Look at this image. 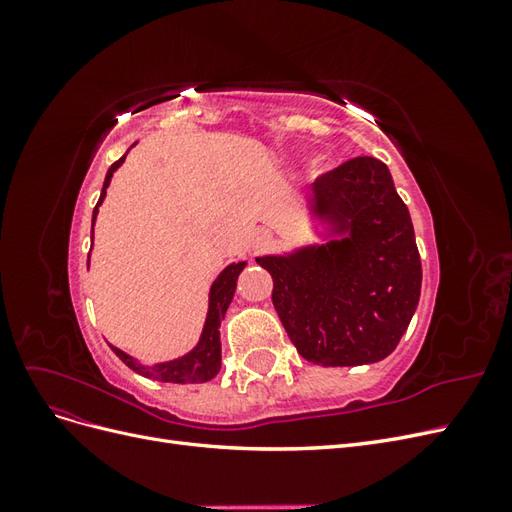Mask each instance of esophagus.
<instances>
[{
  "mask_svg": "<svg viewBox=\"0 0 512 512\" xmlns=\"http://www.w3.org/2000/svg\"><path fill=\"white\" fill-rule=\"evenodd\" d=\"M273 245V235H271V230H267V228H258L256 232H254V237H252V247L256 252H262V250H267V247H271Z\"/></svg>",
  "mask_w": 512,
  "mask_h": 512,
  "instance_id": "34e87169",
  "label": "esophagus"
}]
</instances>
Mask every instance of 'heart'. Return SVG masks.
Here are the masks:
<instances>
[{
    "label": "heart",
    "mask_w": 512,
    "mask_h": 512,
    "mask_svg": "<svg viewBox=\"0 0 512 512\" xmlns=\"http://www.w3.org/2000/svg\"><path fill=\"white\" fill-rule=\"evenodd\" d=\"M314 166H316V168H320V166H322V162H320V160H318V162H316V164H314Z\"/></svg>",
    "instance_id": "heart-1"
}]
</instances>
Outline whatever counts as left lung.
<instances>
[{"mask_svg":"<svg viewBox=\"0 0 512 512\" xmlns=\"http://www.w3.org/2000/svg\"><path fill=\"white\" fill-rule=\"evenodd\" d=\"M309 207L342 239L256 258L273 277L277 316L309 363H378L397 348L421 297L410 211L389 168L369 156L320 175Z\"/></svg>","mask_w":512,"mask_h":512,"instance_id":"1","label":"left lung"}]
</instances>
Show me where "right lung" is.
Masks as SVG:
<instances>
[{
  "label": "right lung",
  "instance_id": "obj_1",
  "mask_svg": "<svg viewBox=\"0 0 512 512\" xmlns=\"http://www.w3.org/2000/svg\"><path fill=\"white\" fill-rule=\"evenodd\" d=\"M123 160H126V156H121L111 168H108L104 185H102V192H100V200H98V205L94 209V222H96V215H98V207L102 205V200L106 196L108 183H111L113 173L123 164ZM243 267H245V262H237V265L232 262V265H228L218 275V280L213 282L211 292H209V312H207V320H205V329H203V335H200L198 344L192 352L183 354L181 359L168 361V363H158L153 367L141 365L136 359H132L130 354H126L115 346H111L113 352L132 371H136V374H141V376L151 378V380L177 382V384H198V382L211 380L222 367L220 322L226 316V309H228V305L232 301V294H235V288H237V277L243 271Z\"/></svg>",
  "mask_w": 512,
  "mask_h": 512
}]
</instances>
